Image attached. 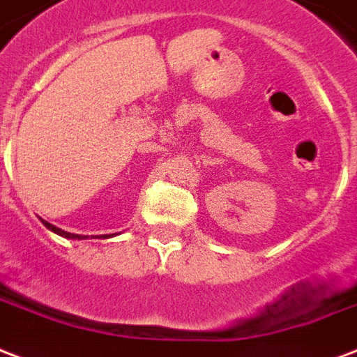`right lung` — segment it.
<instances>
[{"mask_svg": "<svg viewBox=\"0 0 357 357\" xmlns=\"http://www.w3.org/2000/svg\"><path fill=\"white\" fill-rule=\"evenodd\" d=\"M41 222H43V224H45V226L48 227V229H50V231L58 233V235H61V237H66V239H88L86 235H77V233L63 231V229H60V227H56V226H52V224H48L47 220L41 218ZM112 235H114V233H112ZM112 235H109V237H112ZM103 237H105V235H103Z\"/></svg>", "mask_w": 357, "mask_h": 357, "instance_id": "right-lung-1", "label": "right lung"}]
</instances>
